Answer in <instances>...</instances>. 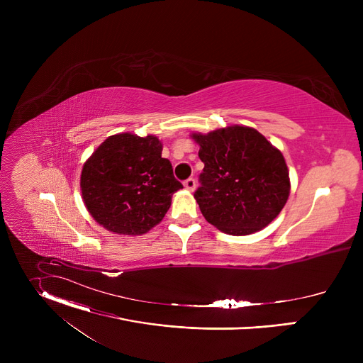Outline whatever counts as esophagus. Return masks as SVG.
Here are the masks:
<instances>
[{"label": "esophagus", "instance_id": "34e87169", "mask_svg": "<svg viewBox=\"0 0 363 363\" xmlns=\"http://www.w3.org/2000/svg\"><path fill=\"white\" fill-rule=\"evenodd\" d=\"M184 185H185V188H186L188 191H194V189L196 188V181H195L194 178H188V179L184 182Z\"/></svg>", "mask_w": 363, "mask_h": 363}]
</instances>
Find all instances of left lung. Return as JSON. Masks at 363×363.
<instances>
[{
  "instance_id": "8db88e82",
  "label": "left lung",
  "mask_w": 363,
  "mask_h": 363,
  "mask_svg": "<svg viewBox=\"0 0 363 363\" xmlns=\"http://www.w3.org/2000/svg\"><path fill=\"white\" fill-rule=\"evenodd\" d=\"M192 138L203 162L194 196L205 220L231 235H248L269 225L290 192L281 152L247 126Z\"/></svg>"
}]
</instances>
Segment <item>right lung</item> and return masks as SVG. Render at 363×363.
Here are the masks:
<instances>
[{
    "label": "right lung",
    "instance_id": "obj_1",
    "mask_svg": "<svg viewBox=\"0 0 363 363\" xmlns=\"http://www.w3.org/2000/svg\"><path fill=\"white\" fill-rule=\"evenodd\" d=\"M157 136L119 133L86 161L80 186L86 208L106 230L139 235L162 221L171 196L182 188L172 164L162 158Z\"/></svg>",
    "mask_w": 363,
    "mask_h": 363
}]
</instances>
